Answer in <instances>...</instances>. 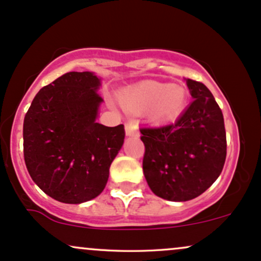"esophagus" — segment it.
I'll return each instance as SVG.
<instances>
[{
  "label": "esophagus",
  "instance_id": "esophagus-1",
  "mask_svg": "<svg viewBox=\"0 0 261 261\" xmlns=\"http://www.w3.org/2000/svg\"><path fill=\"white\" fill-rule=\"evenodd\" d=\"M125 134H127V137H138L139 136L138 127L132 122L127 123V124H125Z\"/></svg>",
  "mask_w": 261,
  "mask_h": 261
}]
</instances>
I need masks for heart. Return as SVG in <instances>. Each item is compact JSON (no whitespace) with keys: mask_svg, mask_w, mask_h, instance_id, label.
I'll use <instances>...</instances> for the list:
<instances>
[{"mask_svg":"<svg viewBox=\"0 0 261 261\" xmlns=\"http://www.w3.org/2000/svg\"><path fill=\"white\" fill-rule=\"evenodd\" d=\"M187 101V91L174 84L148 81L125 90L121 95L123 107L128 111L151 110L155 122H169L182 112Z\"/></svg>","mask_w":261,"mask_h":261,"instance_id":"1","label":"heart"}]
</instances>
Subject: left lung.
I'll use <instances>...</instances> for the list:
<instances>
[{
    "instance_id": "obj_1",
    "label": "left lung",
    "mask_w": 261,
    "mask_h": 261,
    "mask_svg": "<svg viewBox=\"0 0 261 261\" xmlns=\"http://www.w3.org/2000/svg\"><path fill=\"white\" fill-rule=\"evenodd\" d=\"M194 101L175 123L142 127L143 171L155 195L189 201L217 180L227 155L223 113L200 81L186 80Z\"/></svg>"
}]
</instances>
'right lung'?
Masks as SVG:
<instances>
[{"label": "right lung", "mask_w": 261, "mask_h": 261, "mask_svg": "<svg viewBox=\"0 0 261 261\" xmlns=\"http://www.w3.org/2000/svg\"><path fill=\"white\" fill-rule=\"evenodd\" d=\"M89 71L61 75L37 93L23 122V154L32 180L54 200L83 203L103 191L124 142V125L96 122L103 99Z\"/></svg>", "instance_id": "right-lung-1"}]
</instances>
